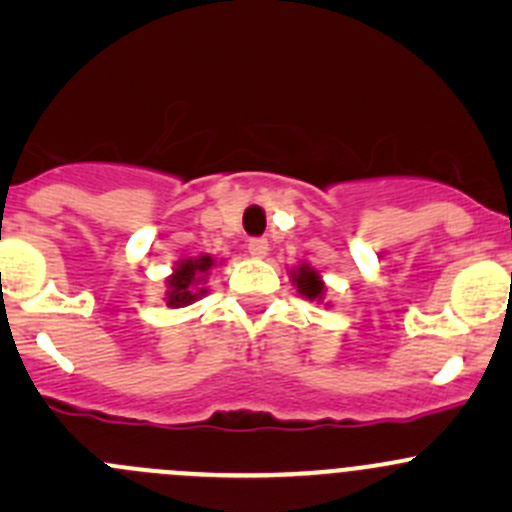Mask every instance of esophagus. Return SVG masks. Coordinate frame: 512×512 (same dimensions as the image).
Segmentation results:
<instances>
[{"label": "esophagus", "mask_w": 512, "mask_h": 512, "mask_svg": "<svg viewBox=\"0 0 512 512\" xmlns=\"http://www.w3.org/2000/svg\"><path fill=\"white\" fill-rule=\"evenodd\" d=\"M247 252H250L252 257H265L267 255V240H265V237H252V240L247 242Z\"/></svg>", "instance_id": "esophagus-1"}]
</instances>
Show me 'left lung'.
<instances>
[{
	"label": "left lung",
	"mask_w": 512,
	"mask_h": 512,
	"mask_svg": "<svg viewBox=\"0 0 512 512\" xmlns=\"http://www.w3.org/2000/svg\"><path fill=\"white\" fill-rule=\"evenodd\" d=\"M292 282L297 285V292L302 294V297H307L309 302H322L324 292H327L319 272L314 270V267H309L307 262L299 265L297 270H292Z\"/></svg>",
	"instance_id": "left-lung-1"
}]
</instances>
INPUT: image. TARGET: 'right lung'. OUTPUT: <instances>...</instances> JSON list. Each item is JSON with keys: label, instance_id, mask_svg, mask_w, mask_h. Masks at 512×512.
Instances as JSON below:
<instances>
[{"label": "right lung", "instance_id": "add662e5", "mask_svg": "<svg viewBox=\"0 0 512 512\" xmlns=\"http://www.w3.org/2000/svg\"><path fill=\"white\" fill-rule=\"evenodd\" d=\"M215 267V260L210 255L200 257H183L180 262H175L173 275L165 280V304L170 309L188 307V304L198 302L200 297L208 294V282L210 270Z\"/></svg>", "mask_w": 512, "mask_h": 512}]
</instances>
